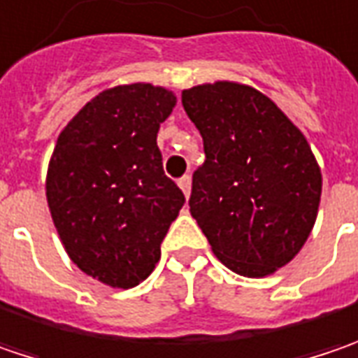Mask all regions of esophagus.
<instances>
[{
    "mask_svg": "<svg viewBox=\"0 0 358 358\" xmlns=\"http://www.w3.org/2000/svg\"><path fill=\"white\" fill-rule=\"evenodd\" d=\"M177 183H179L181 191L185 193V197H189V193H191V177H189V175H183Z\"/></svg>",
    "mask_w": 358,
    "mask_h": 358,
    "instance_id": "1",
    "label": "esophagus"
}]
</instances>
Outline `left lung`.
<instances>
[{"mask_svg": "<svg viewBox=\"0 0 358 358\" xmlns=\"http://www.w3.org/2000/svg\"><path fill=\"white\" fill-rule=\"evenodd\" d=\"M181 102L206 151L191 215L229 270L272 274L300 252L320 203L322 177L304 134L250 86L203 84Z\"/></svg>", "mask_w": 358, "mask_h": 358, "instance_id": "obj_1", "label": "left lung"}]
</instances>
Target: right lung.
<instances>
[{
    "label": "right lung",
    "mask_w": 358,
    "mask_h": 358,
    "mask_svg": "<svg viewBox=\"0 0 358 358\" xmlns=\"http://www.w3.org/2000/svg\"><path fill=\"white\" fill-rule=\"evenodd\" d=\"M173 106L169 90L151 84L104 90L68 122L48 167V206L68 256L113 288L151 274L185 203L157 147Z\"/></svg>",
    "instance_id": "1"
}]
</instances>
